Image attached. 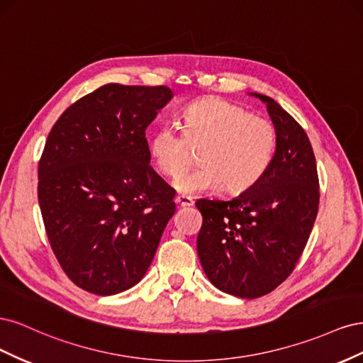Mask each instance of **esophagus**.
Masks as SVG:
<instances>
[{
  "mask_svg": "<svg viewBox=\"0 0 363 363\" xmlns=\"http://www.w3.org/2000/svg\"><path fill=\"white\" fill-rule=\"evenodd\" d=\"M175 203H177V206L180 207H188V206H192V199L191 196H186V195H177L175 196Z\"/></svg>",
  "mask_w": 363,
  "mask_h": 363,
  "instance_id": "34e87169",
  "label": "esophagus"
}]
</instances>
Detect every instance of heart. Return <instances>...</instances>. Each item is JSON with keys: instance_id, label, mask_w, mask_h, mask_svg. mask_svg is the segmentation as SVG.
Returning <instances> with one entry per match:
<instances>
[{"instance_id": "b5f03b06", "label": "heart", "mask_w": 363, "mask_h": 363, "mask_svg": "<svg viewBox=\"0 0 363 363\" xmlns=\"http://www.w3.org/2000/svg\"><path fill=\"white\" fill-rule=\"evenodd\" d=\"M182 131L162 125L150 139L156 169L177 179L201 151L203 167L182 176L175 188L201 194L224 188L242 194L257 184L269 169L277 150V130L269 119L225 98L211 95L189 103L180 112Z\"/></svg>"}]
</instances>
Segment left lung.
Wrapping results in <instances>:
<instances>
[{
  "label": "left lung",
  "mask_w": 363,
  "mask_h": 363,
  "mask_svg": "<svg viewBox=\"0 0 363 363\" xmlns=\"http://www.w3.org/2000/svg\"><path fill=\"white\" fill-rule=\"evenodd\" d=\"M277 130L269 169L251 189L228 201L199 200L203 225L196 251L218 289L259 298L294 271L320 206V180L304 128L269 96L259 95Z\"/></svg>",
  "instance_id": "left-lung-1"
}]
</instances>
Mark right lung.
Masks as SVG:
<instances>
[{"mask_svg": "<svg viewBox=\"0 0 363 363\" xmlns=\"http://www.w3.org/2000/svg\"><path fill=\"white\" fill-rule=\"evenodd\" d=\"M172 96L167 86L108 83L71 104L47 138L38 167L43 225L59 265L87 292L135 286L175 212L145 138Z\"/></svg>", "mask_w": 363, "mask_h": 363, "instance_id": "1", "label": "right lung"}]
</instances>
